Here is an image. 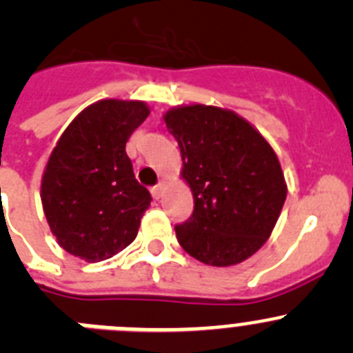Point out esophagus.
I'll list each match as a JSON object with an SVG mask.
<instances>
[{"label": "esophagus", "instance_id": "obj_1", "mask_svg": "<svg viewBox=\"0 0 353 353\" xmlns=\"http://www.w3.org/2000/svg\"><path fill=\"white\" fill-rule=\"evenodd\" d=\"M163 192H165V183L161 181V183H158L157 186L151 188V195H153V199H161L163 196Z\"/></svg>", "mask_w": 353, "mask_h": 353}]
</instances>
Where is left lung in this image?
Wrapping results in <instances>:
<instances>
[{
  "label": "left lung",
  "mask_w": 353,
  "mask_h": 353,
  "mask_svg": "<svg viewBox=\"0 0 353 353\" xmlns=\"http://www.w3.org/2000/svg\"><path fill=\"white\" fill-rule=\"evenodd\" d=\"M163 121L195 202L192 217L176 226L177 242L210 266L245 261L270 239L288 196L279 157L254 125L226 108L176 106Z\"/></svg>",
  "instance_id": "left-lung-1"
}]
</instances>
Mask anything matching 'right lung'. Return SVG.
Listing matches in <instances>:
<instances>
[{"label": "right lung", "mask_w": 353, "mask_h": 353, "mask_svg": "<svg viewBox=\"0 0 353 353\" xmlns=\"http://www.w3.org/2000/svg\"><path fill=\"white\" fill-rule=\"evenodd\" d=\"M148 117L143 101L102 99L59 137L39 195L52 235L69 254L104 261L136 240L151 195L136 181L125 144Z\"/></svg>", "instance_id": "1"}]
</instances>
